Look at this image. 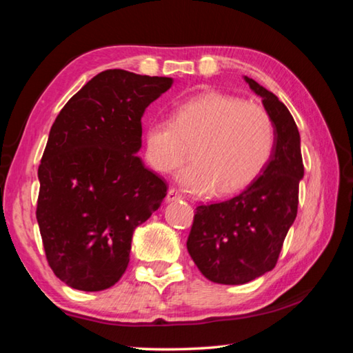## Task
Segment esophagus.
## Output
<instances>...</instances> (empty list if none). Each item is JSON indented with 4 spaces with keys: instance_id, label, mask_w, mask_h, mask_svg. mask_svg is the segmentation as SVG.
Instances as JSON below:
<instances>
[{
    "instance_id": "obj_1",
    "label": "esophagus",
    "mask_w": 353,
    "mask_h": 353,
    "mask_svg": "<svg viewBox=\"0 0 353 353\" xmlns=\"http://www.w3.org/2000/svg\"><path fill=\"white\" fill-rule=\"evenodd\" d=\"M181 199H183L182 194L174 188H170L168 193H166V202H176V201H181Z\"/></svg>"
}]
</instances>
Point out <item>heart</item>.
I'll list each match as a JSON object with an SVG mask.
<instances>
[{
	"label": "heart",
	"instance_id": "b5f03b06",
	"mask_svg": "<svg viewBox=\"0 0 353 353\" xmlns=\"http://www.w3.org/2000/svg\"><path fill=\"white\" fill-rule=\"evenodd\" d=\"M276 129L261 105L219 92H204L179 101L172 119L157 117L145 130L146 159L159 172H171L187 157L177 181L194 194L216 188L230 194L256 179L270 162Z\"/></svg>",
	"mask_w": 353,
	"mask_h": 353
}]
</instances>
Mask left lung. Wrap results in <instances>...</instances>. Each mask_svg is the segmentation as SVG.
I'll return each mask as SVG.
<instances>
[{"instance_id": "1", "label": "left lung", "mask_w": 353, "mask_h": 353, "mask_svg": "<svg viewBox=\"0 0 353 353\" xmlns=\"http://www.w3.org/2000/svg\"><path fill=\"white\" fill-rule=\"evenodd\" d=\"M272 118L276 145L254 182L235 198L196 208L187 249L214 283L243 285L276 266L297 214L303 177L301 135L294 118L272 92L244 76Z\"/></svg>"}]
</instances>
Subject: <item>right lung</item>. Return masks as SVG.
<instances>
[{
	"label": "right lung",
	"instance_id": "right-lung-1",
	"mask_svg": "<svg viewBox=\"0 0 353 353\" xmlns=\"http://www.w3.org/2000/svg\"><path fill=\"white\" fill-rule=\"evenodd\" d=\"M171 77L107 70L59 113L39 166L37 223L65 285L103 291L129 265L134 230L162 205L166 183L145 168L141 117Z\"/></svg>",
	"mask_w": 353,
	"mask_h": 353
}]
</instances>
